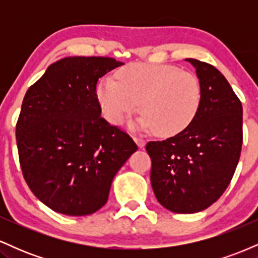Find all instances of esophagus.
<instances>
[{
	"label": "esophagus",
	"mask_w": 258,
	"mask_h": 258,
	"mask_svg": "<svg viewBox=\"0 0 258 258\" xmlns=\"http://www.w3.org/2000/svg\"><path fill=\"white\" fill-rule=\"evenodd\" d=\"M133 139H135V142H136V143H137L138 148H141V149H142V148H144V147H146V141H144L143 138L135 137V138H133Z\"/></svg>",
	"instance_id": "1"
}]
</instances>
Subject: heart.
<instances>
[{
    "instance_id": "b5f03b06",
    "label": "heart",
    "mask_w": 258,
    "mask_h": 258,
    "mask_svg": "<svg viewBox=\"0 0 258 258\" xmlns=\"http://www.w3.org/2000/svg\"><path fill=\"white\" fill-rule=\"evenodd\" d=\"M116 78L103 79L96 92L103 116L112 125L122 123L139 103L143 112L132 128L155 130L160 137H172L184 131L199 111V79L173 65L130 64Z\"/></svg>"
}]
</instances>
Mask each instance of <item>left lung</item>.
Masks as SVG:
<instances>
[{
    "label": "left lung",
    "instance_id": "obj_1",
    "mask_svg": "<svg viewBox=\"0 0 258 258\" xmlns=\"http://www.w3.org/2000/svg\"><path fill=\"white\" fill-rule=\"evenodd\" d=\"M201 85V104L184 131L149 142L150 182L156 199L176 214L203 211L229 185L242 146V106L229 82L212 65L185 59Z\"/></svg>",
    "mask_w": 258,
    "mask_h": 258
}]
</instances>
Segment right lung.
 <instances>
[{"label": "right lung", "instance_id": "right-lung-1", "mask_svg": "<svg viewBox=\"0 0 258 258\" xmlns=\"http://www.w3.org/2000/svg\"><path fill=\"white\" fill-rule=\"evenodd\" d=\"M123 63L68 57L29 88L16 127L20 167L29 188L53 211L94 214L108 201L115 174L138 147L100 116L96 87Z\"/></svg>", "mask_w": 258, "mask_h": 258}]
</instances>
